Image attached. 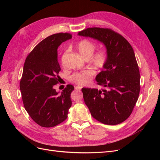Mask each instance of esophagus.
Wrapping results in <instances>:
<instances>
[{"label":"esophagus","mask_w":160,"mask_h":160,"mask_svg":"<svg viewBox=\"0 0 160 160\" xmlns=\"http://www.w3.org/2000/svg\"><path fill=\"white\" fill-rule=\"evenodd\" d=\"M75 88L76 90H81L82 89V87L81 86H76Z\"/></svg>","instance_id":"1"}]
</instances>
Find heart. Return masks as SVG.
<instances>
[{"label": "heart", "mask_w": 160, "mask_h": 160, "mask_svg": "<svg viewBox=\"0 0 160 160\" xmlns=\"http://www.w3.org/2000/svg\"><path fill=\"white\" fill-rule=\"evenodd\" d=\"M95 47V43L89 39H83L77 44V49L82 55L86 59L90 57V62L92 64L98 68H102L108 61V52L105 49H101L93 55ZM93 75V71L86 70L72 74L70 80L77 85H85L90 83Z\"/></svg>", "instance_id": "obj_1"}]
</instances>
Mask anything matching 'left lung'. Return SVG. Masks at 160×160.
Here are the masks:
<instances>
[{
    "mask_svg": "<svg viewBox=\"0 0 160 160\" xmlns=\"http://www.w3.org/2000/svg\"><path fill=\"white\" fill-rule=\"evenodd\" d=\"M78 35L100 41L108 52V61L96 76L105 89L83 88L84 101L92 117L106 125L126 120L138 99L140 75L132 47L125 38L110 28H88Z\"/></svg>",
    "mask_w": 160,
    "mask_h": 160,
    "instance_id": "1",
    "label": "left lung"
}]
</instances>
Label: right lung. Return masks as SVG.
<instances>
[{
    "mask_svg": "<svg viewBox=\"0 0 160 160\" xmlns=\"http://www.w3.org/2000/svg\"><path fill=\"white\" fill-rule=\"evenodd\" d=\"M71 38V34L67 32L47 37L34 48L24 64L20 81L24 107L41 127L56 126L67 118L74 87L67 85L61 93L57 92L54 87L60 79L57 49Z\"/></svg>",
    "mask_w": 160,
    "mask_h": 160,
    "instance_id": "1",
    "label": "right lung"
}]
</instances>
